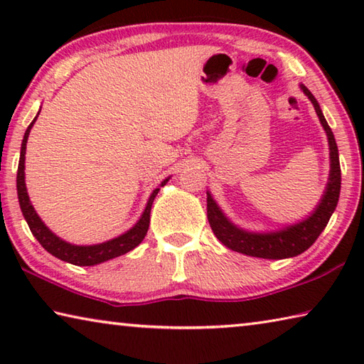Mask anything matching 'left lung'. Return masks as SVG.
Returning <instances> with one entry per match:
<instances>
[{
	"label": "left lung",
	"instance_id": "left-lung-1",
	"mask_svg": "<svg viewBox=\"0 0 364 364\" xmlns=\"http://www.w3.org/2000/svg\"><path fill=\"white\" fill-rule=\"evenodd\" d=\"M300 88L308 96V100L311 101L318 119L321 122L326 134H328L331 156L328 186H326L321 202L316 205L315 212L310 217L273 232H250L237 228L221 212V208L213 200L210 193H207V218L213 234L221 244H225L228 249L234 252H239V254L269 258V260H281V258L300 255L301 252L311 247L313 242L316 241L337 207L338 194H341V164H338V149L334 133H332L328 122H326L315 96L310 93L306 86L300 85Z\"/></svg>",
	"mask_w": 364,
	"mask_h": 364
}]
</instances>
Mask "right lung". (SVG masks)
<instances>
[{"instance_id":"1","label":"right lung","mask_w":364,"mask_h":364,"mask_svg":"<svg viewBox=\"0 0 364 364\" xmlns=\"http://www.w3.org/2000/svg\"><path fill=\"white\" fill-rule=\"evenodd\" d=\"M36 117L33 119V122L28 125L26 134H23L19 167H17V196H19V205H21L23 218H26L30 231H32V234L36 237V241L43 245V249L48 250L51 255L58 257L59 260H64V262L72 263V264H78V267H93V264L107 262V260H110V258L120 257L123 254H127V252L133 250L136 245L141 244V241H143L146 236L147 230H149L152 202H154V199H156V196L160 191V188H162L164 184H167L168 178L160 183V188H156L152 191V194L149 197V200H147V205L144 208L143 215H141L138 223L134 225L132 230H128L127 232L120 234L119 237H114V239H110V241L102 242V244L73 245V244L65 242L60 237H58L51 230H49L45 223H43L41 218L38 217V213L35 212L32 202H30V199H28V193L26 188V171L23 170H26L27 139H28L30 130H32L33 123L36 120Z\"/></svg>"}]
</instances>
